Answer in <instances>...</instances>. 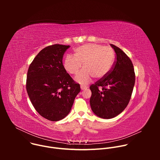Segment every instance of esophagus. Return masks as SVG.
<instances>
[{"label": "esophagus", "mask_w": 160, "mask_h": 160, "mask_svg": "<svg viewBox=\"0 0 160 160\" xmlns=\"http://www.w3.org/2000/svg\"><path fill=\"white\" fill-rule=\"evenodd\" d=\"M88 87H87V86H85V85H80V88H81V90H85V89H87Z\"/></svg>", "instance_id": "obj_1"}]
</instances>
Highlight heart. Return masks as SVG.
Here are the masks:
<instances>
[{"mask_svg":"<svg viewBox=\"0 0 160 160\" xmlns=\"http://www.w3.org/2000/svg\"><path fill=\"white\" fill-rule=\"evenodd\" d=\"M75 56L67 55L63 62L66 71L72 75L77 74L83 64V69L75 80L81 84H87L92 77L99 80L110 72L115 61V52L108 46L96 43H87L74 51Z\"/></svg>","mask_w":160,"mask_h":160,"instance_id":"1","label":"heart"}]
</instances>
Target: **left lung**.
I'll return each instance as SVG.
<instances>
[{
	"instance_id": "1",
	"label": "left lung",
	"mask_w": 160,
	"mask_h": 160,
	"mask_svg": "<svg viewBox=\"0 0 160 160\" xmlns=\"http://www.w3.org/2000/svg\"><path fill=\"white\" fill-rule=\"evenodd\" d=\"M117 61L112 70L103 79L90 87L91 109L101 118L110 119L118 115L128 105L135 84V73L130 59L112 44ZM101 87L100 91L98 88Z\"/></svg>"
}]
</instances>
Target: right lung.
<instances>
[{"label":"right lung","instance_id":"1","mask_svg":"<svg viewBox=\"0 0 160 160\" xmlns=\"http://www.w3.org/2000/svg\"><path fill=\"white\" fill-rule=\"evenodd\" d=\"M70 45L54 44L45 48L29 66L26 88L36 111L50 121L64 118L80 91L64 69L62 58Z\"/></svg>","mask_w":160,"mask_h":160}]
</instances>
